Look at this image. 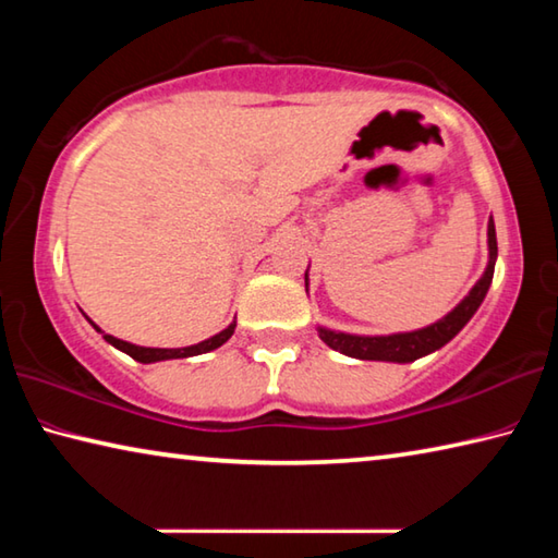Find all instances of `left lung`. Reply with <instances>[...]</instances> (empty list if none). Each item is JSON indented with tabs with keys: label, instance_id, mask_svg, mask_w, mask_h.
<instances>
[{
	"label": "left lung",
	"instance_id": "1",
	"mask_svg": "<svg viewBox=\"0 0 558 558\" xmlns=\"http://www.w3.org/2000/svg\"><path fill=\"white\" fill-rule=\"evenodd\" d=\"M495 263H497V233L495 221L489 216L487 221V268L470 292L462 298L456 307L450 310L446 317H440L438 323L428 327L411 329V332H393V335H352V332H339V329H329L317 325V335L329 349H337L339 354L352 356V359H369V362H393V364H409L415 359L433 354L436 349L446 347L452 337H456L462 327H465L472 315L477 313V307L483 305L489 286H493L495 276ZM305 270V290L310 288Z\"/></svg>",
	"mask_w": 558,
	"mask_h": 558
}]
</instances>
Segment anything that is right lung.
<instances>
[{
    "instance_id": "obj_1",
    "label": "right lung",
    "mask_w": 558,
    "mask_h": 558,
    "mask_svg": "<svg viewBox=\"0 0 558 558\" xmlns=\"http://www.w3.org/2000/svg\"><path fill=\"white\" fill-rule=\"evenodd\" d=\"M90 323V319H88ZM93 327H96V332L102 335V339H106L108 344H112L116 349H120V352H125L128 356L135 359V362H143V364H155V362H167V359H186V356H196V354H206V352H214V349H219L221 344H226L233 335L235 329V319L233 323L221 329L219 335H214L209 339H204V342L199 344H189V347H177V349H162V347H140V344H132V342H125V339H118L112 335H106L102 329L90 323Z\"/></svg>"
}]
</instances>
